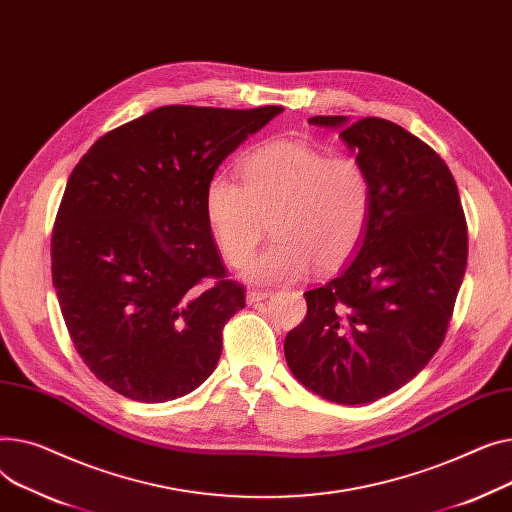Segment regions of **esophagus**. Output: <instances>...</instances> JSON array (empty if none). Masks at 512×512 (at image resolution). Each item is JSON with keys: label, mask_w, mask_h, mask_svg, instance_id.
<instances>
[{"label": "esophagus", "mask_w": 512, "mask_h": 512, "mask_svg": "<svg viewBox=\"0 0 512 512\" xmlns=\"http://www.w3.org/2000/svg\"><path fill=\"white\" fill-rule=\"evenodd\" d=\"M268 295H270V291L250 289V291H248V295H246V299H248V304H258V302H262V299H266Z\"/></svg>", "instance_id": "esophagus-1"}]
</instances>
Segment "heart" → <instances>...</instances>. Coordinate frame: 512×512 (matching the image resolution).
Instances as JSON below:
<instances>
[{
	"label": "heart",
	"mask_w": 512,
	"mask_h": 512,
	"mask_svg": "<svg viewBox=\"0 0 512 512\" xmlns=\"http://www.w3.org/2000/svg\"><path fill=\"white\" fill-rule=\"evenodd\" d=\"M244 186L219 173L204 190L206 225L231 266L246 264L274 223L278 242L242 270L256 285L293 281L310 266L335 268L362 244L372 182L362 161L328 157L302 140L268 142L244 159Z\"/></svg>",
	"instance_id": "obj_1"
}]
</instances>
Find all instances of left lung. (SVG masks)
<instances>
[{"mask_svg":"<svg viewBox=\"0 0 512 512\" xmlns=\"http://www.w3.org/2000/svg\"><path fill=\"white\" fill-rule=\"evenodd\" d=\"M308 124L341 132L368 169L372 210L353 260L304 293L308 314L285 337V359L314 395L372 403L422 372L442 345L467 266V223L453 173L405 128L343 115Z\"/></svg>","mask_w":512,"mask_h":512,"instance_id":"1","label":"left lung"}]
</instances>
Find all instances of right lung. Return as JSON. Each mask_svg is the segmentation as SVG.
<instances>
[{
    "instance_id": "1",
    "label": "right lung",
    "mask_w": 512,
    "mask_h": 512,
    "mask_svg": "<svg viewBox=\"0 0 512 512\" xmlns=\"http://www.w3.org/2000/svg\"><path fill=\"white\" fill-rule=\"evenodd\" d=\"M281 111L159 107L101 136L74 167L51 277L78 355L115 393L165 403L215 372L223 326L246 295L225 279L204 190Z\"/></svg>"
}]
</instances>
